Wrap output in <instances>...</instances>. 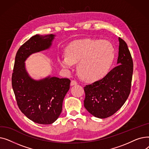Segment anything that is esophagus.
Returning a JSON list of instances; mask_svg holds the SVG:
<instances>
[{
	"instance_id": "1",
	"label": "esophagus",
	"mask_w": 149,
	"mask_h": 149,
	"mask_svg": "<svg viewBox=\"0 0 149 149\" xmlns=\"http://www.w3.org/2000/svg\"><path fill=\"white\" fill-rule=\"evenodd\" d=\"M78 84L77 81L76 80H72L71 82H70V86H74V85H77Z\"/></svg>"
}]
</instances>
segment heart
Masks as SVG:
<instances>
[{
  "label": "heart",
  "instance_id": "b5f03b06",
  "mask_svg": "<svg viewBox=\"0 0 149 149\" xmlns=\"http://www.w3.org/2000/svg\"><path fill=\"white\" fill-rule=\"evenodd\" d=\"M66 55L58 57V62L65 68L78 63L77 70L84 80L92 81L104 76L115 57L113 45L108 41L83 39L69 45Z\"/></svg>",
  "mask_w": 149,
  "mask_h": 149
}]
</instances>
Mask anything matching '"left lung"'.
Masks as SVG:
<instances>
[{"label":"left lung","mask_w":149,"mask_h":149,"mask_svg":"<svg viewBox=\"0 0 149 149\" xmlns=\"http://www.w3.org/2000/svg\"><path fill=\"white\" fill-rule=\"evenodd\" d=\"M117 65L104 78L84 88V106L93 116L106 118L118 111L130 92L134 64L128 46L120 37Z\"/></svg>","instance_id":"1"}]
</instances>
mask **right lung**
I'll return each instance as SVG.
<instances>
[{"mask_svg":"<svg viewBox=\"0 0 149 149\" xmlns=\"http://www.w3.org/2000/svg\"><path fill=\"white\" fill-rule=\"evenodd\" d=\"M54 37L36 35L23 44L15 56L12 74V87L20 110L29 120L41 124L57 120L70 80L50 76L35 80L26 72L25 61L31 54L49 49Z\"/></svg>","mask_w":149,"mask_h":149,"instance_id":"add662e5","label":"right lung"}]
</instances>
